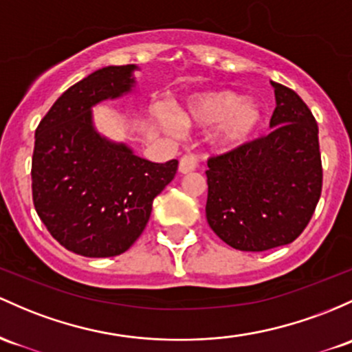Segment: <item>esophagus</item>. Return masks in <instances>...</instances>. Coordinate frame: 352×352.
Instances as JSON below:
<instances>
[{"instance_id":"1","label":"esophagus","mask_w":352,"mask_h":352,"mask_svg":"<svg viewBox=\"0 0 352 352\" xmlns=\"http://www.w3.org/2000/svg\"><path fill=\"white\" fill-rule=\"evenodd\" d=\"M197 165H199V155H195V153H185V155L180 158L179 172L180 173H190L197 168Z\"/></svg>"}]
</instances>
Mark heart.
<instances>
[{
    "instance_id": "heart-1",
    "label": "heart",
    "mask_w": 352,
    "mask_h": 352,
    "mask_svg": "<svg viewBox=\"0 0 352 352\" xmlns=\"http://www.w3.org/2000/svg\"><path fill=\"white\" fill-rule=\"evenodd\" d=\"M179 122L197 129H212V144L219 150H232L245 144L262 122V110L254 100L241 94L219 88L204 91L187 100L179 110ZM157 118L170 132H177V118L164 107L157 108Z\"/></svg>"
}]
</instances>
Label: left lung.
Returning <instances> with one entry per match:
<instances>
[{
  "instance_id": "1",
  "label": "left lung",
  "mask_w": 352,
  "mask_h": 352,
  "mask_svg": "<svg viewBox=\"0 0 352 352\" xmlns=\"http://www.w3.org/2000/svg\"><path fill=\"white\" fill-rule=\"evenodd\" d=\"M272 87V132L207 162L208 226L226 244L247 252L296 241L322 190L318 122L294 90Z\"/></svg>"
}]
</instances>
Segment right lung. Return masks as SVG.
Listing matches in <instances>:
<instances>
[{
	"label": "right lung",
	"mask_w": 352,
	"mask_h": 352,
	"mask_svg": "<svg viewBox=\"0 0 352 352\" xmlns=\"http://www.w3.org/2000/svg\"><path fill=\"white\" fill-rule=\"evenodd\" d=\"M135 65L105 67L69 87L34 132L33 204L48 232L85 257L120 256L140 237L179 162L153 164L94 129L91 107L132 90Z\"/></svg>",
	"instance_id": "right-lung-1"
}]
</instances>
